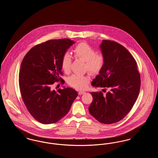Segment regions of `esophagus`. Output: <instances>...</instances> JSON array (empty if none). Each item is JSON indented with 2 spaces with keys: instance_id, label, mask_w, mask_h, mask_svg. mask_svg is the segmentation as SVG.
Wrapping results in <instances>:
<instances>
[{
  "instance_id": "34e87169",
  "label": "esophagus",
  "mask_w": 158,
  "mask_h": 158,
  "mask_svg": "<svg viewBox=\"0 0 158 158\" xmlns=\"http://www.w3.org/2000/svg\"><path fill=\"white\" fill-rule=\"evenodd\" d=\"M78 94H79V95H83V94H85V91H82V90H80V91H79Z\"/></svg>"
}]
</instances>
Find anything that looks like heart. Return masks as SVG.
Segmentation results:
<instances>
[{"instance_id":"1","label":"heart","mask_w":158,"mask_h":158,"mask_svg":"<svg viewBox=\"0 0 158 158\" xmlns=\"http://www.w3.org/2000/svg\"><path fill=\"white\" fill-rule=\"evenodd\" d=\"M76 58L85 62V69L92 75L99 74L105 64V57L101 53H97L95 49L86 43H81L76 45L73 50ZM71 56L68 53L64 54L61 59V66L63 71L68 73L70 70ZM89 82L88 76L73 74L68 78L69 85L76 89H85Z\"/></svg>"}]
</instances>
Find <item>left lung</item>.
I'll use <instances>...</instances> for the list:
<instances>
[{"mask_svg":"<svg viewBox=\"0 0 158 158\" xmlns=\"http://www.w3.org/2000/svg\"><path fill=\"white\" fill-rule=\"evenodd\" d=\"M100 48L105 64L92 85L110 90L105 94L90 93L93 101L89 111L99 122L110 124L122 120L133 108L140 91V75L136 61L124 46L104 40Z\"/></svg>","mask_w":158,"mask_h":158,"instance_id":"8db88e82","label":"left lung"}]
</instances>
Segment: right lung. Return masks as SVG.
<instances>
[{
	"label": "right lung",
	"mask_w": 158,
	"mask_h": 158,
	"mask_svg": "<svg viewBox=\"0 0 158 158\" xmlns=\"http://www.w3.org/2000/svg\"><path fill=\"white\" fill-rule=\"evenodd\" d=\"M75 42L69 38L51 40L32 47L21 64L19 85L23 101L31 115L41 123H55L64 117L78 94L66 88L56 92L54 83L64 81L61 61Z\"/></svg>",
	"instance_id": "right-lung-1"
}]
</instances>
